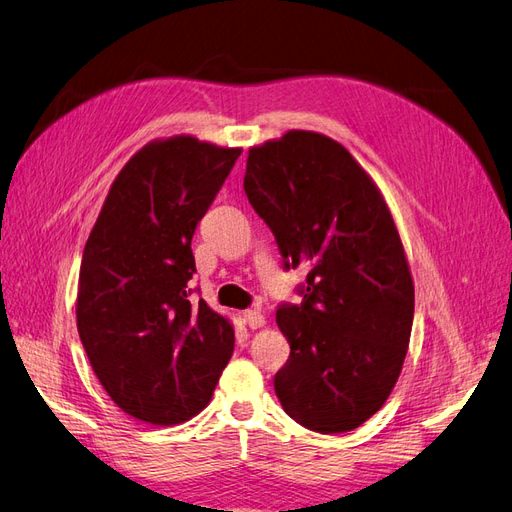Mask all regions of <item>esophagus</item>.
I'll return each mask as SVG.
<instances>
[{
  "label": "esophagus",
  "instance_id": "obj_1",
  "mask_svg": "<svg viewBox=\"0 0 512 512\" xmlns=\"http://www.w3.org/2000/svg\"><path fill=\"white\" fill-rule=\"evenodd\" d=\"M243 322L250 329H260L262 324H265V316H262L258 309H245V312H243Z\"/></svg>",
  "mask_w": 512,
  "mask_h": 512
}]
</instances>
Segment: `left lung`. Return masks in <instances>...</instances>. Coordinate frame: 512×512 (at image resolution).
I'll return each instance as SVG.
<instances>
[{"mask_svg":"<svg viewBox=\"0 0 512 512\" xmlns=\"http://www.w3.org/2000/svg\"><path fill=\"white\" fill-rule=\"evenodd\" d=\"M243 190L284 269L309 267L301 303L275 312L290 344L275 395L307 429L352 431L389 399L412 331V275L389 207L342 145L303 130L252 147Z\"/></svg>","mask_w":512,"mask_h":512,"instance_id":"left-lung-1","label":"left lung"}]
</instances>
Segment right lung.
I'll use <instances>...</instances> for the list:
<instances>
[{
  "label": "right lung",
  "mask_w": 512,
  "mask_h": 512,
  "mask_svg": "<svg viewBox=\"0 0 512 512\" xmlns=\"http://www.w3.org/2000/svg\"><path fill=\"white\" fill-rule=\"evenodd\" d=\"M241 149L192 136L151 143L121 168L87 239L76 327L115 404L177 425L203 410L235 348L228 320L188 282L192 237Z\"/></svg>",
  "instance_id": "add662e5"
}]
</instances>
